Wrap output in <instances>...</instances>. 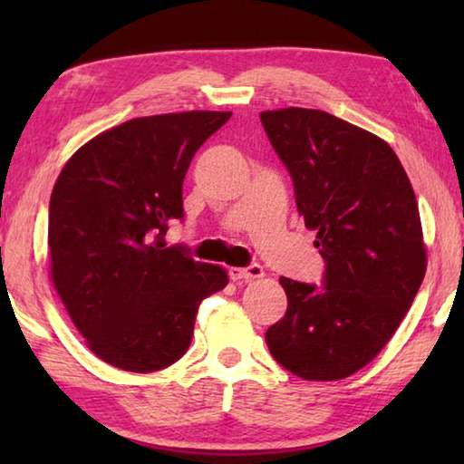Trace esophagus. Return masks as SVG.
I'll use <instances>...</instances> for the list:
<instances>
[{"mask_svg":"<svg viewBox=\"0 0 464 464\" xmlns=\"http://www.w3.org/2000/svg\"><path fill=\"white\" fill-rule=\"evenodd\" d=\"M264 276V268L260 264H251L247 268H231L229 278L231 280H256Z\"/></svg>","mask_w":464,"mask_h":464,"instance_id":"1","label":"esophagus"}]
</instances>
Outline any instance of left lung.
Listing matches in <instances>:
<instances>
[{"mask_svg": "<svg viewBox=\"0 0 464 464\" xmlns=\"http://www.w3.org/2000/svg\"><path fill=\"white\" fill-rule=\"evenodd\" d=\"M260 121L325 260L324 286L280 278L288 309L266 343L304 381L345 379L387 345L418 295L428 264L418 200L372 132L309 108L268 110Z\"/></svg>", "mask_w": 464, "mask_h": 464, "instance_id": "obj_1", "label": "left lung"}]
</instances>
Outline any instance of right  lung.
<instances>
[{
  "label": "right lung",
  "mask_w": 464,
  "mask_h": 464,
  "mask_svg": "<svg viewBox=\"0 0 464 464\" xmlns=\"http://www.w3.org/2000/svg\"><path fill=\"white\" fill-rule=\"evenodd\" d=\"M231 112L132 119L88 140L65 163L49 204L51 278L90 350L129 372L186 354L204 298L227 286L221 266L166 247L184 218L194 153Z\"/></svg>",
  "instance_id": "add662e5"
}]
</instances>
